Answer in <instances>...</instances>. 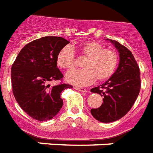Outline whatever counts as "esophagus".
<instances>
[{
  "instance_id": "1",
  "label": "esophagus",
  "mask_w": 153,
  "mask_h": 153,
  "mask_svg": "<svg viewBox=\"0 0 153 153\" xmlns=\"http://www.w3.org/2000/svg\"><path fill=\"white\" fill-rule=\"evenodd\" d=\"M74 89H75V90H78V91H82V92H88V90L85 89V88H78V87H74Z\"/></svg>"
}]
</instances>
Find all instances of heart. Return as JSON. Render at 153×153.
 Listing matches in <instances>:
<instances>
[{"instance_id": "heart-1", "label": "heart", "mask_w": 153, "mask_h": 153, "mask_svg": "<svg viewBox=\"0 0 153 153\" xmlns=\"http://www.w3.org/2000/svg\"><path fill=\"white\" fill-rule=\"evenodd\" d=\"M104 48L101 44L91 40L77 45L74 48L81 56L87 57L82 65L84 70L68 74L65 77L66 81L77 87H82L90 85L97 79L100 82L109 79L116 71L118 56L114 49ZM56 63L65 71H71L74 69L75 56L70 46H65L60 50Z\"/></svg>"}]
</instances>
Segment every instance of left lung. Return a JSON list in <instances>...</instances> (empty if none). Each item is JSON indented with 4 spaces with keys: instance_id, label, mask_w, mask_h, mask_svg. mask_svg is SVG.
Segmentation results:
<instances>
[{
    "instance_id": "8db88e82",
    "label": "left lung",
    "mask_w": 153,
    "mask_h": 153,
    "mask_svg": "<svg viewBox=\"0 0 153 153\" xmlns=\"http://www.w3.org/2000/svg\"><path fill=\"white\" fill-rule=\"evenodd\" d=\"M112 43L119 53V63L114 74L101 85L91 89V92L103 97L100 107L91 108L94 118L108 123L124 117L136 100L140 91V72L133 54L116 40Z\"/></svg>"
}]
</instances>
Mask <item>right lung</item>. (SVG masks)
I'll return each instance as SVG.
<instances>
[{"instance_id": "1", "label": "right lung", "mask_w": 153, "mask_h": 153, "mask_svg": "<svg viewBox=\"0 0 153 153\" xmlns=\"http://www.w3.org/2000/svg\"><path fill=\"white\" fill-rule=\"evenodd\" d=\"M70 42L62 37L45 36L28 43L19 52L11 68L13 96L19 106L38 121H47L61 110V93L69 84L52 86L63 74L56 67L60 50Z\"/></svg>"}]
</instances>
